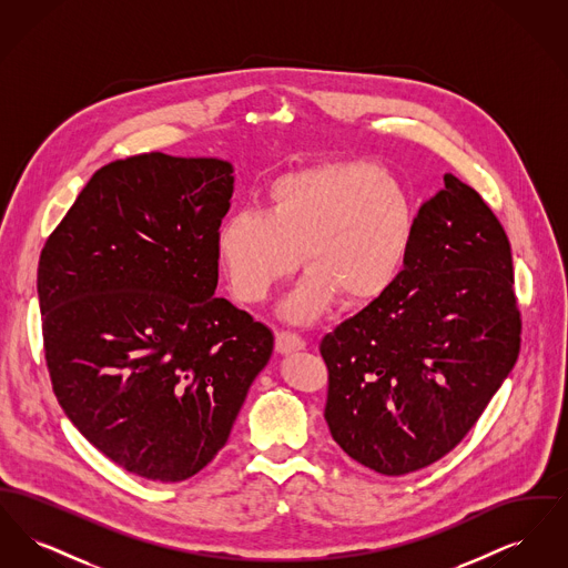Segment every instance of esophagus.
<instances>
[{"instance_id": "obj_1", "label": "esophagus", "mask_w": 568, "mask_h": 568, "mask_svg": "<svg viewBox=\"0 0 568 568\" xmlns=\"http://www.w3.org/2000/svg\"><path fill=\"white\" fill-rule=\"evenodd\" d=\"M300 349H304V341L300 336L292 334V332H278L276 334V352L281 355H290V353H296Z\"/></svg>"}]
</instances>
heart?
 <instances>
[{"mask_svg":"<svg viewBox=\"0 0 568 568\" xmlns=\"http://www.w3.org/2000/svg\"><path fill=\"white\" fill-rule=\"evenodd\" d=\"M264 213L236 211L216 227L219 264L234 296L262 302L304 264L311 268L283 313L294 324L322 317L336 296L375 302L405 271L415 211L405 187L377 163L341 160L274 179Z\"/></svg>","mask_w":568,"mask_h":568,"instance_id":"b5f03b06","label":"heart"}]
</instances>
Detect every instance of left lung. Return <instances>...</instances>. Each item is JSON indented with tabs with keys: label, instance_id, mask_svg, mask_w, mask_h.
Here are the masks:
<instances>
[{
	"label": "left lung",
	"instance_id": "obj_1",
	"mask_svg": "<svg viewBox=\"0 0 568 568\" xmlns=\"http://www.w3.org/2000/svg\"><path fill=\"white\" fill-rule=\"evenodd\" d=\"M443 181L415 216L398 281L320 345L332 438L387 477L449 454L519 353L509 239L477 191Z\"/></svg>",
	"mask_w": 568,
	"mask_h": 568
}]
</instances>
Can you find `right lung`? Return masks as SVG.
I'll return each mask as SVG.
<instances>
[{
    "mask_svg": "<svg viewBox=\"0 0 568 568\" xmlns=\"http://www.w3.org/2000/svg\"><path fill=\"white\" fill-rule=\"evenodd\" d=\"M232 172L165 153L109 163L38 264L59 405L106 458L160 484L215 458L274 347L266 325L215 297Z\"/></svg>",
    "mask_w": 568,
    "mask_h": 568,
    "instance_id": "add662e5",
    "label": "right lung"
}]
</instances>
